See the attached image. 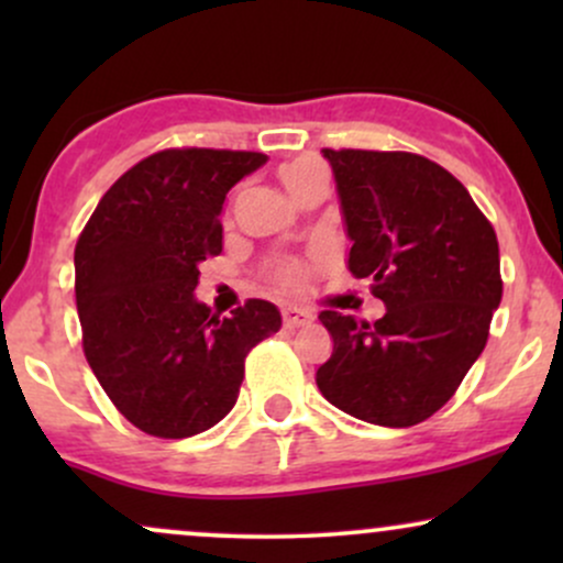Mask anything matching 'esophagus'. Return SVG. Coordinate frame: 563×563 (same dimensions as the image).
I'll return each instance as SVG.
<instances>
[{
    "label": "esophagus",
    "instance_id": "obj_1",
    "mask_svg": "<svg viewBox=\"0 0 563 563\" xmlns=\"http://www.w3.org/2000/svg\"><path fill=\"white\" fill-rule=\"evenodd\" d=\"M312 320H314V314L307 312V309H296V307L283 309V325H286L288 331H294V328L309 325Z\"/></svg>",
    "mask_w": 563,
    "mask_h": 563
}]
</instances>
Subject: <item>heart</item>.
I'll return each mask as SVG.
<instances>
[{"label": "heart", "instance_id": "heart-1", "mask_svg": "<svg viewBox=\"0 0 563 563\" xmlns=\"http://www.w3.org/2000/svg\"><path fill=\"white\" fill-rule=\"evenodd\" d=\"M325 174H328L325 166H322L318 158L303 156V158H296V161H290V164L283 166L280 179H283V185L288 187L290 196L299 198V192L303 190V187L312 183V179L325 177ZM299 280H301V273H299V267H294V264H288V267L280 269L283 286H296Z\"/></svg>", "mask_w": 563, "mask_h": 563}]
</instances>
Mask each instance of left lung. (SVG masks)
<instances>
[{"mask_svg": "<svg viewBox=\"0 0 563 563\" xmlns=\"http://www.w3.org/2000/svg\"><path fill=\"white\" fill-rule=\"evenodd\" d=\"M349 273L386 303L376 322L320 312L333 354L318 367L328 402L407 429L431 418L476 363L500 307L497 235L468 190L416 153L331 151Z\"/></svg>", "mask_w": 563, "mask_h": 563, "instance_id": "obj_1", "label": "left lung"}]
</instances>
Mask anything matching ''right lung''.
<instances>
[{"label": "right lung", "instance_id": "1", "mask_svg": "<svg viewBox=\"0 0 563 563\" xmlns=\"http://www.w3.org/2000/svg\"><path fill=\"white\" fill-rule=\"evenodd\" d=\"M264 153L172 147L142 158L100 198L74 251L84 354L121 416L161 439L222 421L245 354L280 331L275 303L219 318L196 299L198 264L222 251L224 198Z\"/></svg>", "mask_w": 563, "mask_h": 563}]
</instances>
